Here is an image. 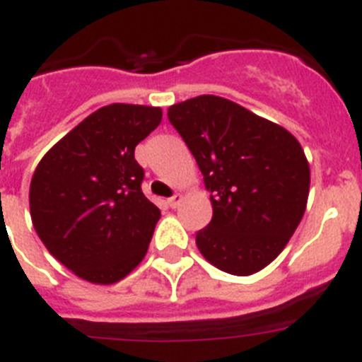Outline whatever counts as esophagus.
I'll return each mask as SVG.
<instances>
[{"instance_id":"1","label":"esophagus","mask_w":362,"mask_h":362,"mask_svg":"<svg viewBox=\"0 0 362 362\" xmlns=\"http://www.w3.org/2000/svg\"><path fill=\"white\" fill-rule=\"evenodd\" d=\"M181 201H183V196H181V194H175V196H172L170 199L166 201V203H168V206H170V209H177Z\"/></svg>"}]
</instances>
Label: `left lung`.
I'll list each match as a JSON object with an SVG mask.
<instances>
[{
    "mask_svg": "<svg viewBox=\"0 0 362 362\" xmlns=\"http://www.w3.org/2000/svg\"><path fill=\"white\" fill-rule=\"evenodd\" d=\"M168 121L196 158L214 216L203 257L232 276L263 270L299 226L310 190L303 146L279 124L217 95L172 105Z\"/></svg>",
    "mask_w": 362,
    "mask_h": 362,
    "instance_id": "obj_1",
    "label": "left lung"
}]
</instances>
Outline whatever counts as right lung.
Returning a JSON list of instances; mask_svg holds the SVG:
<instances>
[{"instance_id": "add662e5", "label": "right lung", "mask_w": 362, "mask_h": 362, "mask_svg": "<svg viewBox=\"0 0 362 362\" xmlns=\"http://www.w3.org/2000/svg\"><path fill=\"white\" fill-rule=\"evenodd\" d=\"M161 117L159 107L107 105L59 139L32 175V225L47 250L88 283H117L148 250L161 212L143 194L134 150Z\"/></svg>"}]
</instances>
